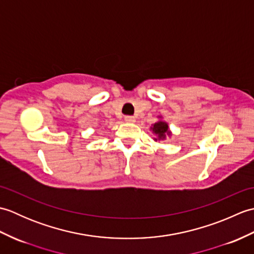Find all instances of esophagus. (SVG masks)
Returning <instances> with one entry per match:
<instances>
[{"mask_svg":"<svg viewBox=\"0 0 254 254\" xmlns=\"http://www.w3.org/2000/svg\"><path fill=\"white\" fill-rule=\"evenodd\" d=\"M124 120H126V122H127V123H134L135 122V118L132 116H127L126 118H124Z\"/></svg>","mask_w":254,"mask_h":254,"instance_id":"1","label":"esophagus"}]
</instances>
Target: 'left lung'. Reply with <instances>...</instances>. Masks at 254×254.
I'll list each match as a JSON object with an SVG mask.
<instances>
[{
  "instance_id": "8db88e82",
  "label": "left lung",
  "mask_w": 254,
  "mask_h": 254,
  "mask_svg": "<svg viewBox=\"0 0 254 254\" xmlns=\"http://www.w3.org/2000/svg\"><path fill=\"white\" fill-rule=\"evenodd\" d=\"M150 131H152L155 135L154 137L155 142L165 141L167 137H171L172 135V132L170 131L168 123L164 120L163 116H158V121L152 124V127H150Z\"/></svg>"
}]
</instances>
